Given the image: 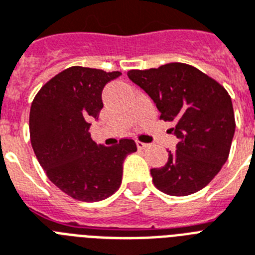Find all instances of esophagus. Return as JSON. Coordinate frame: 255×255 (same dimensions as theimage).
I'll use <instances>...</instances> for the list:
<instances>
[{
  "mask_svg": "<svg viewBox=\"0 0 255 255\" xmlns=\"http://www.w3.org/2000/svg\"><path fill=\"white\" fill-rule=\"evenodd\" d=\"M137 147L139 150H143V148L148 147V143H144V142H140V140H137Z\"/></svg>",
  "mask_w": 255,
  "mask_h": 255,
  "instance_id": "1",
  "label": "esophagus"
}]
</instances>
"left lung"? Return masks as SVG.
Here are the masks:
<instances>
[{"instance_id":"left-lung-1","label":"left lung","mask_w":255,"mask_h":255,"mask_svg":"<svg viewBox=\"0 0 255 255\" xmlns=\"http://www.w3.org/2000/svg\"><path fill=\"white\" fill-rule=\"evenodd\" d=\"M128 76L155 103L164 121L175 122L176 151L162 168H152V183L171 196L204 188L228 160L236 129L227 89L195 67L168 63L159 68L130 70Z\"/></svg>"}]
</instances>
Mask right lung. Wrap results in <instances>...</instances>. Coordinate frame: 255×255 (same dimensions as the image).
<instances>
[{
	"instance_id": "right-lung-1",
	"label": "right lung",
	"mask_w": 255,
	"mask_h": 255,
	"mask_svg": "<svg viewBox=\"0 0 255 255\" xmlns=\"http://www.w3.org/2000/svg\"><path fill=\"white\" fill-rule=\"evenodd\" d=\"M120 75L73 66L50 79L32 100L28 128L36 159L47 178L75 200L112 196L121 185L124 160L137 151L133 139L104 146L89 133L104 107V87Z\"/></svg>"
}]
</instances>
